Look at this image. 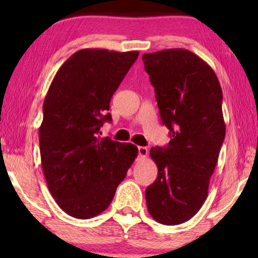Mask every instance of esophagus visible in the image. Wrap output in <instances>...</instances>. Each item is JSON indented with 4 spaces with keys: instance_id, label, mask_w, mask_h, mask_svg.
I'll return each instance as SVG.
<instances>
[{
    "instance_id": "34e87169",
    "label": "esophagus",
    "mask_w": 258,
    "mask_h": 258,
    "mask_svg": "<svg viewBox=\"0 0 258 258\" xmlns=\"http://www.w3.org/2000/svg\"><path fill=\"white\" fill-rule=\"evenodd\" d=\"M137 151H139V156L141 158H146L148 155V149L146 147H139L137 148Z\"/></svg>"
}]
</instances>
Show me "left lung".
Wrapping results in <instances>:
<instances>
[{"label": "left lung", "mask_w": 258, "mask_h": 258, "mask_svg": "<svg viewBox=\"0 0 258 258\" xmlns=\"http://www.w3.org/2000/svg\"><path fill=\"white\" fill-rule=\"evenodd\" d=\"M163 124L167 148L150 149L158 176L146 190L148 211L165 225L195 216L208 196L225 136L222 89L213 68L188 49L143 54Z\"/></svg>", "instance_id": "1"}]
</instances>
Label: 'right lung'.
Returning <instances> with one entry per match:
<instances>
[{"mask_svg":"<svg viewBox=\"0 0 258 258\" xmlns=\"http://www.w3.org/2000/svg\"><path fill=\"white\" fill-rule=\"evenodd\" d=\"M139 51L82 49L57 70L43 102L38 130L41 164L51 196L69 216L95 217L107 209L137 157V147L98 132L109 104Z\"/></svg>","mask_w":258,"mask_h":258,"instance_id":"1","label":"right lung"}]
</instances>
